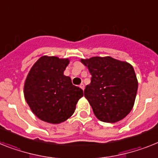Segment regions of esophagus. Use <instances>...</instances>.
<instances>
[{
	"instance_id": "obj_1",
	"label": "esophagus",
	"mask_w": 158,
	"mask_h": 158,
	"mask_svg": "<svg viewBox=\"0 0 158 158\" xmlns=\"http://www.w3.org/2000/svg\"><path fill=\"white\" fill-rule=\"evenodd\" d=\"M79 87L83 91V90H84V84H83V83H81V84L79 85Z\"/></svg>"
}]
</instances>
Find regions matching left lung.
I'll list each match as a JSON object with an SVG mask.
<instances>
[{"mask_svg": "<svg viewBox=\"0 0 158 158\" xmlns=\"http://www.w3.org/2000/svg\"><path fill=\"white\" fill-rule=\"evenodd\" d=\"M91 75L84 96L95 116L103 122L115 123L131 112L138 88L134 69L112 57L81 59Z\"/></svg>", "mask_w": 158, "mask_h": 158, "instance_id": "obj_1", "label": "left lung"}]
</instances>
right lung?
I'll return each instance as SVG.
<instances>
[{
    "label": "right lung",
    "mask_w": 158,
    "mask_h": 158,
    "mask_svg": "<svg viewBox=\"0 0 158 158\" xmlns=\"http://www.w3.org/2000/svg\"><path fill=\"white\" fill-rule=\"evenodd\" d=\"M68 59L42 56L34 63L24 86V95L35 116L43 121L59 124L72 116L83 90L63 75Z\"/></svg>",
    "instance_id": "add662e5"
}]
</instances>
